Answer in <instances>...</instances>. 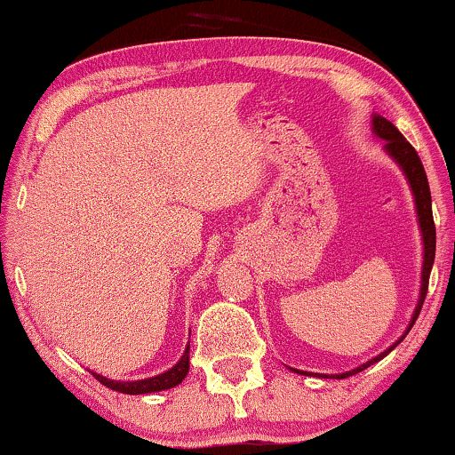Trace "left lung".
Instances as JSON below:
<instances>
[{"label":"left lung","instance_id":"1","mask_svg":"<svg viewBox=\"0 0 455 455\" xmlns=\"http://www.w3.org/2000/svg\"><path fill=\"white\" fill-rule=\"evenodd\" d=\"M372 130H375V134L379 139L385 140V151H387L391 157H394L400 167L406 173L408 182H410V188L414 192V201H416V213H419V223H420V229H422V240H425V263H422V285H420V300H419V307L414 310V316L412 321H410V327L406 329V333H403V338H406L410 329L419 319L420 315V308H422V302H425L427 298V290H428V275H431V269H433V260H435V242H437V234H435V221H433V207H431V188H428V180H427V172L425 167H422V161L419 157V153H416V148L410 145V142L403 139V134L397 130L394 124L385 120L381 116H375L372 117ZM402 338V339H403ZM402 339H397L394 346L389 347V350H385L383 354H379L377 358L369 360V363L358 366V369H354L350 372H341V375H333V379H346L350 375H356V372L364 371L366 366L375 364L377 360H381L383 356H387V354L394 350V347L400 344ZM294 371V369H291ZM300 372V371H296ZM302 375V372H300ZM307 375V372H304Z\"/></svg>","mask_w":455,"mask_h":455}]
</instances>
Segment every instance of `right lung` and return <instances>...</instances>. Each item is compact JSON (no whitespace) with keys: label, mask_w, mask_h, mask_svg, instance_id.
<instances>
[{"label":"right lung","mask_w":455,"mask_h":455,"mask_svg":"<svg viewBox=\"0 0 455 455\" xmlns=\"http://www.w3.org/2000/svg\"><path fill=\"white\" fill-rule=\"evenodd\" d=\"M190 369V346H186L184 356L180 358L176 366H172L170 371H165L164 375L142 379V381H111V379H105L97 372H92V377L97 379L99 383L105 385V387L120 391V394H130V395H140V394H153V391H164L176 387L178 383H182V379L188 375Z\"/></svg>","instance_id":"1"}]
</instances>
